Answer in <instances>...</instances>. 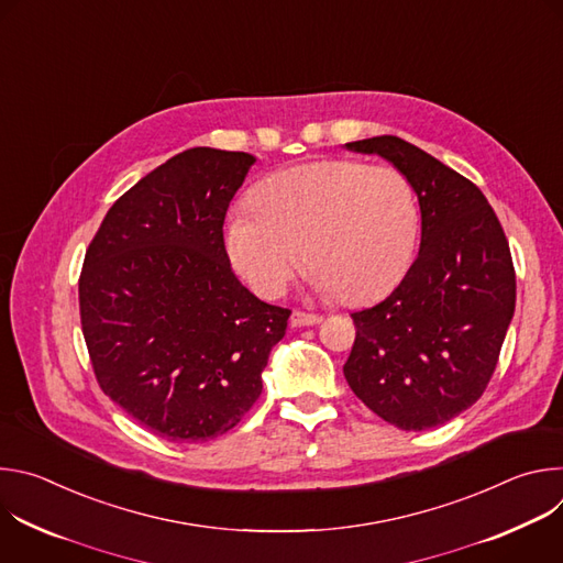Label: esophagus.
<instances>
[{
    "mask_svg": "<svg viewBox=\"0 0 563 563\" xmlns=\"http://www.w3.org/2000/svg\"><path fill=\"white\" fill-rule=\"evenodd\" d=\"M289 320H291V325H294V328H302V325H318L320 320H323V316H320V313H309V311L294 309Z\"/></svg>",
    "mask_w": 563,
    "mask_h": 563,
    "instance_id": "34e87169",
    "label": "esophagus"
}]
</instances>
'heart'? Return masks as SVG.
Here are the masks:
<instances>
[{"label": "heart", "instance_id": "b5f03b06", "mask_svg": "<svg viewBox=\"0 0 563 563\" xmlns=\"http://www.w3.org/2000/svg\"><path fill=\"white\" fill-rule=\"evenodd\" d=\"M224 224V250L258 296L280 298L305 263L316 291L365 305L404 278L421 227L410 178L328 157L276 172Z\"/></svg>", "mask_w": 563, "mask_h": 563}]
</instances>
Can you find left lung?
Segmentation results:
<instances>
[{"instance_id":"8db88e82","label":"left lung","mask_w":563,"mask_h":563,"mask_svg":"<svg viewBox=\"0 0 563 563\" xmlns=\"http://www.w3.org/2000/svg\"><path fill=\"white\" fill-rule=\"evenodd\" d=\"M404 172L421 205V250L378 305L354 311L352 391L400 430H430L486 391L515 313L504 227L481 189L396 135L347 142Z\"/></svg>"}]
</instances>
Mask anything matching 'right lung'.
I'll list each match as a JSON object with an SVG mask.
<instances>
[{"mask_svg":"<svg viewBox=\"0 0 563 563\" xmlns=\"http://www.w3.org/2000/svg\"><path fill=\"white\" fill-rule=\"evenodd\" d=\"M254 155L187 148L104 216L79 274V320L100 389L172 443L227 434L263 391L291 309L231 269L224 216Z\"/></svg>","mask_w":563,"mask_h":563,"instance_id":"obj_1","label":"right lung"}]
</instances>
